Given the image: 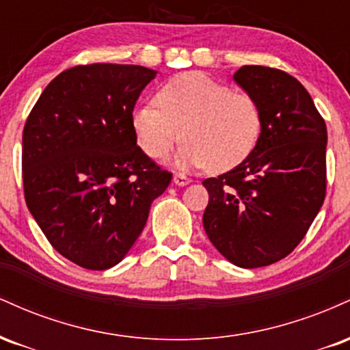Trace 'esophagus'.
Segmentation results:
<instances>
[{
	"instance_id": "34e87169",
	"label": "esophagus",
	"mask_w": 350,
	"mask_h": 350,
	"mask_svg": "<svg viewBox=\"0 0 350 350\" xmlns=\"http://www.w3.org/2000/svg\"><path fill=\"white\" fill-rule=\"evenodd\" d=\"M172 183H174L176 186H187V184L191 183V179L184 174H176L174 178H172Z\"/></svg>"
}]
</instances>
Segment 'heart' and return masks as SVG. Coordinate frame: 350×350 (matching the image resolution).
I'll use <instances>...</instances> for the list:
<instances>
[{
  "mask_svg": "<svg viewBox=\"0 0 350 350\" xmlns=\"http://www.w3.org/2000/svg\"><path fill=\"white\" fill-rule=\"evenodd\" d=\"M154 100L139 103L131 115L136 142L150 158L167 156L183 138L176 166L222 172L242 163L260 138L256 100L200 72L167 80Z\"/></svg>",
  "mask_w": 350,
  "mask_h": 350,
  "instance_id": "1",
  "label": "heart"
}]
</instances>
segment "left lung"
<instances>
[{"label": "left lung", "mask_w": 350, "mask_h": 350, "mask_svg": "<svg viewBox=\"0 0 350 350\" xmlns=\"http://www.w3.org/2000/svg\"><path fill=\"white\" fill-rule=\"evenodd\" d=\"M234 80L258 103L262 131L239 166L202 183V222L228 262L258 268L290 255L323 206L327 130L306 88L286 72L243 66Z\"/></svg>", "instance_id": "obj_1"}]
</instances>
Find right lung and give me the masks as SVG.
Returning <instances> with one entry per match:
<instances>
[{"instance_id": "obj_1", "label": "right lung", "mask_w": 350, "mask_h": 350, "mask_svg": "<svg viewBox=\"0 0 350 350\" xmlns=\"http://www.w3.org/2000/svg\"><path fill=\"white\" fill-rule=\"evenodd\" d=\"M156 74L122 64L72 67L44 88L24 124L27 208L52 247L87 270L122 262L172 179L136 144L131 124Z\"/></svg>"}]
</instances>
